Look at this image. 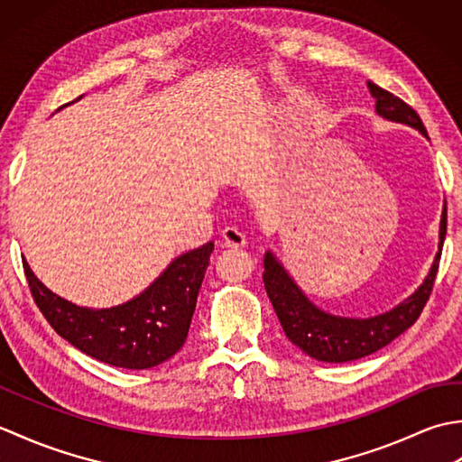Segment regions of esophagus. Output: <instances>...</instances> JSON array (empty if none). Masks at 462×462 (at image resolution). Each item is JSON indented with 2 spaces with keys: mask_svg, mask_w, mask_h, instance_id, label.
Segmentation results:
<instances>
[{
  "mask_svg": "<svg viewBox=\"0 0 462 462\" xmlns=\"http://www.w3.org/2000/svg\"><path fill=\"white\" fill-rule=\"evenodd\" d=\"M222 240L226 246L230 248H242L246 246V236L236 228V226H228V228L222 230Z\"/></svg>",
  "mask_w": 462,
  "mask_h": 462,
  "instance_id": "34e87169",
  "label": "esophagus"
}]
</instances>
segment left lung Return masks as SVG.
Instances as JSON below:
<instances>
[{
    "mask_svg": "<svg viewBox=\"0 0 462 462\" xmlns=\"http://www.w3.org/2000/svg\"><path fill=\"white\" fill-rule=\"evenodd\" d=\"M367 89L375 99V113L381 119L407 125L429 139L423 121L419 119V115L407 103L371 81H367ZM445 234L447 206H443L439 224V252L435 254V260L430 263L425 280L397 306L369 318L336 316V313L318 308L306 296V291L298 286V282L290 276V272L278 260L276 254L268 250L263 254L262 278L286 337L311 359L326 363L356 361L385 347L387 343L413 326L420 311H423L430 290H433Z\"/></svg>",
    "mask_w": 462,
    "mask_h": 462,
    "instance_id": "8db88e82",
    "label": "left lung"
}]
</instances>
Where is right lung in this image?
Listing matches in <instances>:
<instances>
[{
    "label": "right lung",
    "mask_w": 462,
    "mask_h": 462,
    "mask_svg": "<svg viewBox=\"0 0 462 462\" xmlns=\"http://www.w3.org/2000/svg\"><path fill=\"white\" fill-rule=\"evenodd\" d=\"M212 250L208 242L180 254L139 296L111 308L77 306L49 290L25 260L23 268L37 308L63 339L109 365L151 369L184 346Z\"/></svg>",
    "instance_id": "right-lung-1"
}]
</instances>
